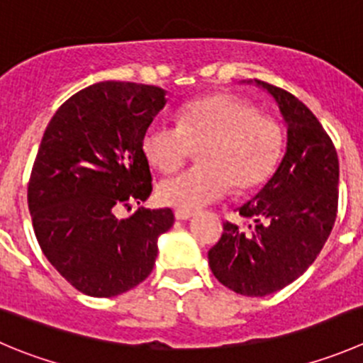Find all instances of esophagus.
Returning a JSON list of instances; mask_svg holds the SVG:
<instances>
[{
  "mask_svg": "<svg viewBox=\"0 0 363 363\" xmlns=\"http://www.w3.org/2000/svg\"><path fill=\"white\" fill-rule=\"evenodd\" d=\"M174 214L177 220H189L191 216H195V213H193V211H188V209H175Z\"/></svg>",
  "mask_w": 363,
  "mask_h": 363,
  "instance_id": "34e87169",
  "label": "esophagus"
}]
</instances>
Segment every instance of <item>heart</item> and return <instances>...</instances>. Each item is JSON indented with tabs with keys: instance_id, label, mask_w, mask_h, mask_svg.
Here are the masks:
<instances>
[{
	"instance_id": "heart-1",
	"label": "heart",
	"mask_w": 363,
	"mask_h": 363,
	"mask_svg": "<svg viewBox=\"0 0 363 363\" xmlns=\"http://www.w3.org/2000/svg\"><path fill=\"white\" fill-rule=\"evenodd\" d=\"M284 142L279 121L260 115L245 97L218 92L186 103L177 128L150 124L140 147L147 163L163 174L181 168L199 149L200 164L157 186L161 203L189 211L220 199L228 186L248 193L266 184L282 160Z\"/></svg>"
}]
</instances>
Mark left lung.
I'll return each instance as SVG.
<instances>
[{"label":"left lung","instance_id":"left-lung-1","mask_svg":"<svg viewBox=\"0 0 363 363\" xmlns=\"http://www.w3.org/2000/svg\"><path fill=\"white\" fill-rule=\"evenodd\" d=\"M275 97L287 124V150L275 175L239 214L248 230L223 223L209 266L225 287L267 296L303 275L325 246L339 206V157L315 115L284 88L255 79Z\"/></svg>","mask_w":363,"mask_h":363}]
</instances>
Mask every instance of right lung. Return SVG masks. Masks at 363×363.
Wrapping results in <instances>:
<instances>
[{
    "mask_svg": "<svg viewBox=\"0 0 363 363\" xmlns=\"http://www.w3.org/2000/svg\"><path fill=\"white\" fill-rule=\"evenodd\" d=\"M164 94L152 84L96 83L67 99L42 136L28 182L35 235L55 269L88 296H117L143 282L157 238L174 225L168 207L115 216L152 191L140 142Z\"/></svg>",
    "mask_w": 363,
    "mask_h": 363,
    "instance_id": "right-lung-1",
    "label": "right lung"
}]
</instances>
